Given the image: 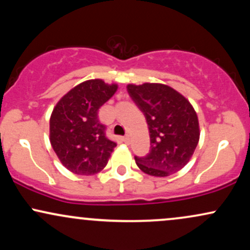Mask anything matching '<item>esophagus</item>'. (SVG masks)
<instances>
[{
	"label": "esophagus",
	"mask_w": 250,
	"mask_h": 250,
	"mask_svg": "<svg viewBox=\"0 0 250 250\" xmlns=\"http://www.w3.org/2000/svg\"><path fill=\"white\" fill-rule=\"evenodd\" d=\"M122 140H123V142L129 145V142H130V136H129V135H125V136H123Z\"/></svg>",
	"instance_id": "esophagus-1"
}]
</instances>
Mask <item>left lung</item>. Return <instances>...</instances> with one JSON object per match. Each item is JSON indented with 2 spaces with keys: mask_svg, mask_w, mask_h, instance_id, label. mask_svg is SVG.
I'll return each instance as SVG.
<instances>
[{
  "mask_svg": "<svg viewBox=\"0 0 250 250\" xmlns=\"http://www.w3.org/2000/svg\"><path fill=\"white\" fill-rule=\"evenodd\" d=\"M127 90L147 120L150 150L135 156L143 173L169 176L185 167L200 139L199 120L193 105L179 91L161 83L128 84Z\"/></svg>",
  "mask_w": 250,
  "mask_h": 250,
  "instance_id": "obj_1",
  "label": "left lung"
}]
</instances>
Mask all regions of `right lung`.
<instances>
[{"mask_svg":"<svg viewBox=\"0 0 250 250\" xmlns=\"http://www.w3.org/2000/svg\"><path fill=\"white\" fill-rule=\"evenodd\" d=\"M116 90V84L89 80L68 91L54 108L51 147L71 173L94 175L107 166L116 143L105 136V125L97 114Z\"/></svg>","mask_w":250,"mask_h":250,"instance_id":"add662e5","label":"right lung"}]
</instances>
